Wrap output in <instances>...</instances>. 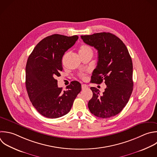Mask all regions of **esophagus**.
Listing matches in <instances>:
<instances>
[{
	"mask_svg": "<svg viewBox=\"0 0 157 157\" xmlns=\"http://www.w3.org/2000/svg\"><path fill=\"white\" fill-rule=\"evenodd\" d=\"M88 87V86L86 85H85V84H83V85H82V89L83 90H85V89H87Z\"/></svg>",
	"mask_w": 157,
	"mask_h": 157,
	"instance_id": "1",
	"label": "esophagus"
}]
</instances>
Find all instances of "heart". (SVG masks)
I'll return each mask as SVG.
<instances>
[{"label":"heart","instance_id":"obj_1","mask_svg":"<svg viewBox=\"0 0 157 157\" xmlns=\"http://www.w3.org/2000/svg\"><path fill=\"white\" fill-rule=\"evenodd\" d=\"M90 52L93 53L91 48L89 46L83 45H82V46L80 47V50H79L80 55H83V54H85V53H90ZM81 77H82V78H85V76L84 74H82V75H81Z\"/></svg>","mask_w":157,"mask_h":157}]
</instances>
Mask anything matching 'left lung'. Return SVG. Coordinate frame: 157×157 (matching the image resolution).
<instances>
[{
	"instance_id": "obj_1",
	"label": "left lung",
	"mask_w": 157,
	"mask_h": 157,
	"mask_svg": "<svg viewBox=\"0 0 157 157\" xmlns=\"http://www.w3.org/2000/svg\"><path fill=\"white\" fill-rule=\"evenodd\" d=\"M81 38L98 53L91 82L101 84L104 81L107 86L102 94L96 88H90L93 97L88 104L89 110L98 117H113L126 106L133 90L131 58L124 43L110 33L81 36Z\"/></svg>"
}]
</instances>
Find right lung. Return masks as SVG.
I'll use <instances>...</instances> for the list:
<instances>
[{
  "label": "right lung",
  "mask_w": 157,
  "mask_h": 157,
  "mask_svg": "<svg viewBox=\"0 0 157 157\" xmlns=\"http://www.w3.org/2000/svg\"><path fill=\"white\" fill-rule=\"evenodd\" d=\"M77 36L67 37L53 34L42 39L29 55L26 66V87L36 109L50 118L63 117L69 112L82 90L81 84L73 81L66 91L58 86L55 78L63 71L65 52L78 40Z\"/></svg>",
  "instance_id": "1"
}]
</instances>
